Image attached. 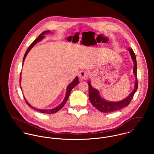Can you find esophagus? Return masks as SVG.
Instances as JSON below:
<instances>
[{
	"mask_svg": "<svg viewBox=\"0 0 154 154\" xmlns=\"http://www.w3.org/2000/svg\"><path fill=\"white\" fill-rule=\"evenodd\" d=\"M79 78L82 79V80H85L87 79L88 76V72L85 70H81L79 72Z\"/></svg>",
	"mask_w": 154,
	"mask_h": 154,
	"instance_id": "esophagus-1",
	"label": "esophagus"
}]
</instances>
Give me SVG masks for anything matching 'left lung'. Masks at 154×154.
I'll return each mask as SVG.
<instances>
[{"label":"left lung","instance_id":"1","mask_svg":"<svg viewBox=\"0 0 154 154\" xmlns=\"http://www.w3.org/2000/svg\"><path fill=\"white\" fill-rule=\"evenodd\" d=\"M128 50L131 54L132 57L134 67H133V73L135 76L136 81L134 83V88L132 92L123 100L117 101V102H111L109 101H107L103 99L100 94L99 91L93 88L91 86V82L88 81V86H89V99L92 104L97 110L103 112H112L117 110H120L126 106H128L131 100H132L134 93L136 92L137 87H138V82L137 79V62L136 56L134 53L133 50L132 48H129Z\"/></svg>","mask_w":154,"mask_h":154}]
</instances>
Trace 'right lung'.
<instances>
[{"label":"right lung","instance_id":"obj_1","mask_svg":"<svg viewBox=\"0 0 154 154\" xmlns=\"http://www.w3.org/2000/svg\"><path fill=\"white\" fill-rule=\"evenodd\" d=\"M50 32V31H44V32H43L38 37V38H36V39L32 43V44L29 45V47L27 49V50H26V53H25V55H24V56H23L22 65H23V62H24V60H25V57H26L27 54H28V52L29 51V50L33 47V46H34V45H35L38 42L42 41V40L44 38V35L45 34L49 33ZM21 73L20 74V83H21ZM78 84H79V79H78V77L76 76V77L75 78V79L67 86V90H66V96H65V99H64V100L63 101V102H62L58 107H56V108H54V109H49V110H41V109H36V108H35V107H33L32 106H31V105L27 102V101L26 100V99L25 98V97H24V99H25V101H26V103L28 105V106L30 107H31V108H32V109H34V110H37V111H40V112H42V113L54 114V113L57 112L58 111H59V110H60V109L65 106V104H66V101H67V100H68V98H69V95H70V92H71L72 89L74 88L75 86H76ZM20 84L21 85V84ZM20 87H21V85H20Z\"/></svg>","mask_w":154,"mask_h":154}]
</instances>
